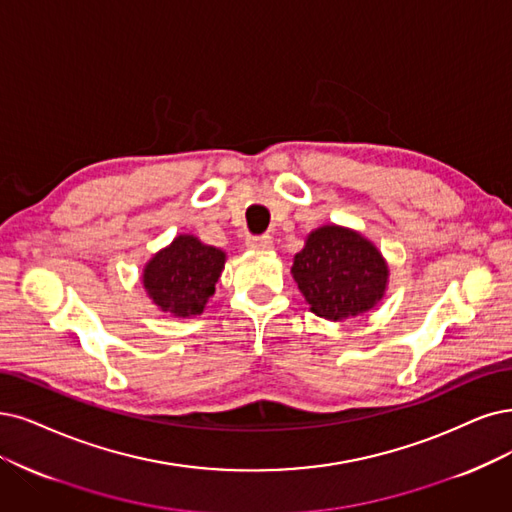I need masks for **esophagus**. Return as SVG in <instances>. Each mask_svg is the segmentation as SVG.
I'll return each mask as SVG.
<instances>
[{"label":"esophagus","mask_w":512,"mask_h":512,"mask_svg":"<svg viewBox=\"0 0 512 512\" xmlns=\"http://www.w3.org/2000/svg\"><path fill=\"white\" fill-rule=\"evenodd\" d=\"M246 246L253 251H270L274 246L272 236H249L246 238Z\"/></svg>","instance_id":"esophagus-1"}]
</instances>
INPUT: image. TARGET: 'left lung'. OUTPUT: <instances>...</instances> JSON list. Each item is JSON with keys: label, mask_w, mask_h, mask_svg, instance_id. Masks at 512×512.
<instances>
[{"label": "left lung", "mask_w": 512, "mask_h": 512, "mask_svg": "<svg viewBox=\"0 0 512 512\" xmlns=\"http://www.w3.org/2000/svg\"><path fill=\"white\" fill-rule=\"evenodd\" d=\"M291 274L310 310L333 323L373 310L388 287V263L377 246L333 223L310 232Z\"/></svg>", "instance_id": "8db88e82"}]
</instances>
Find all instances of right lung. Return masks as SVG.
I'll use <instances>...</instances> for the list:
<instances>
[{
    "mask_svg": "<svg viewBox=\"0 0 512 512\" xmlns=\"http://www.w3.org/2000/svg\"><path fill=\"white\" fill-rule=\"evenodd\" d=\"M223 266L221 249L181 234L145 263L143 287L162 312L177 318L198 316L213 297Z\"/></svg>",
    "mask_w": 512,
    "mask_h": 512,
    "instance_id": "obj_1",
    "label": "right lung"
}]
</instances>
